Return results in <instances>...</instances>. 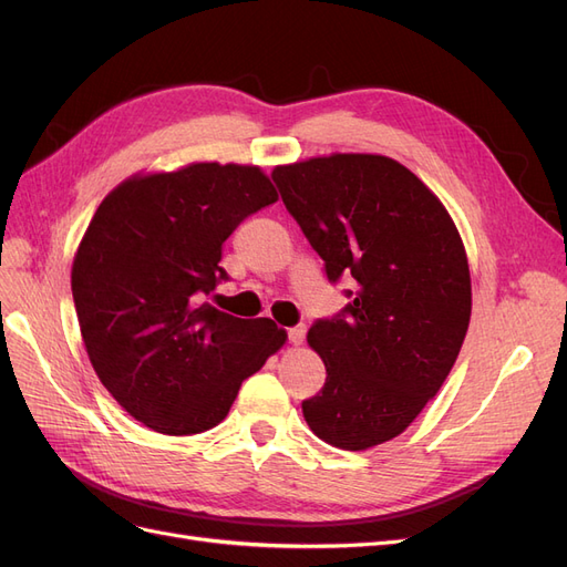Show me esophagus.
Here are the masks:
<instances>
[{
    "label": "esophagus",
    "instance_id": "esophagus-1",
    "mask_svg": "<svg viewBox=\"0 0 567 567\" xmlns=\"http://www.w3.org/2000/svg\"><path fill=\"white\" fill-rule=\"evenodd\" d=\"M302 340H305V326L302 323L290 326V329H288V342H290V346H300Z\"/></svg>",
    "mask_w": 567,
    "mask_h": 567
}]
</instances>
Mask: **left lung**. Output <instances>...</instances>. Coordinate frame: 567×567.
Instances as JSON below:
<instances>
[{
    "label": "left lung",
    "instance_id": "1",
    "mask_svg": "<svg viewBox=\"0 0 567 567\" xmlns=\"http://www.w3.org/2000/svg\"><path fill=\"white\" fill-rule=\"evenodd\" d=\"M286 210L350 302L307 342L326 383L302 402L312 433L340 450L398 437L447 379L471 321V271L450 213L411 169L371 153L274 167Z\"/></svg>",
    "mask_w": 567,
    "mask_h": 567
}]
</instances>
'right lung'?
I'll use <instances>...</instances> for the list:
<instances>
[{"label":"right lung","mask_w":567,"mask_h":567,"mask_svg":"<svg viewBox=\"0 0 567 567\" xmlns=\"http://www.w3.org/2000/svg\"><path fill=\"white\" fill-rule=\"evenodd\" d=\"M277 198L260 167L194 163L132 177L96 208L71 274L80 331L99 381L151 431H210L286 342L271 319L200 302L229 279L227 238Z\"/></svg>","instance_id":"add662e5"}]
</instances>
